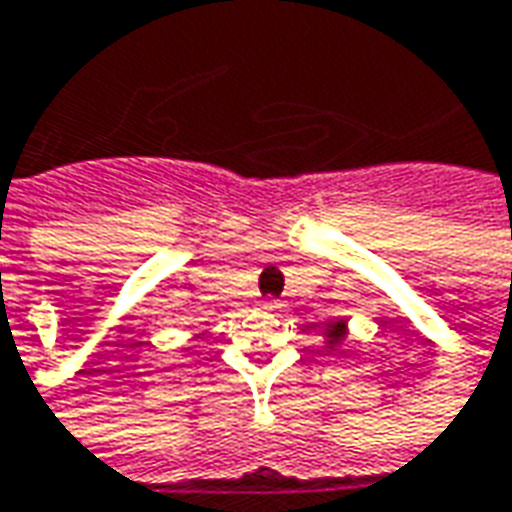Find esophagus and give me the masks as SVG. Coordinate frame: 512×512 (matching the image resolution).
Returning <instances> with one entry per match:
<instances>
[{
	"mask_svg": "<svg viewBox=\"0 0 512 512\" xmlns=\"http://www.w3.org/2000/svg\"><path fill=\"white\" fill-rule=\"evenodd\" d=\"M280 306H283V303H280V300H274V297H266V300H263V309L277 311V309H280Z\"/></svg>",
	"mask_w": 512,
	"mask_h": 512,
	"instance_id": "34e87169",
	"label": "esophagus"
}]
</instances>
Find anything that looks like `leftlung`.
<instances>
[{
  "mask_svg": "<svg viewBox=\"0 0 512 512\" xmlns=\"http://www.w3.org/2000/svg\"><path fill=\"white\" fill-rule=\"evenodd\" d=\"M326 334H328V343H331V345L340 343V340H343V334H345V326H343V323H334V326L326 328Z\"/></svg>",
  "mask_w": 512,
  "mask_h": 512,
  "instance_id": "obj_1",
  "label": "left lung"
}]
</instances>
